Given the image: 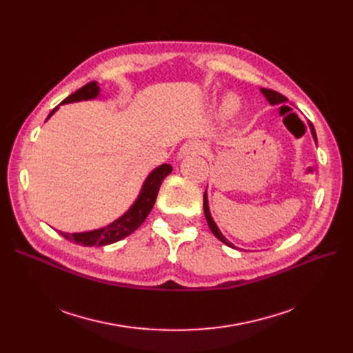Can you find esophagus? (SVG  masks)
Listing matches in <instances>:
<instances>
[{"instance_id":"esophagus-1","label":"esophagus","mask_w":353,"mask_h":353,"mask_svg":"<svg viewBox=\"0 0 353 353\" xmlns=\"http://www.w3.org/2000/svg\"><path fill=\"white\" fill-rule=\"evenodd\" d=\"M206 152H208V148H206L205 143L200 140H190L180 147L177 157L184 159V157L194 156V154H205Z\"/></svg>"}]
</instances>
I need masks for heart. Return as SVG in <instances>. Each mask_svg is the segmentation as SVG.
I'll list each match as a JSON object with an SVG mask.
<instances>
[{
	"mask_svg": "<svg viewBox=\"0 0 353 353\" xmlns=\"http://www.w3.org/2000/svg\"><path fill=\"white\" fill-rule=\"evenodd\" d=\"M239 107H240V103H239L237 97L233 96V94H229V96L225 97L223 104H221V113H223L228 117H230L234 113H237Z\"/></svg>",
	"mask_w": 353,
	"mask_h": 353,
	"instance_id": "obj_1",
	"label": "heart"
}]
</instances>
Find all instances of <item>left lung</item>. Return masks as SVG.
I'll list each match as a JSON object with an SVG mask.
<instances>
[{"label": "left lung", "mask_w": 353, "mask_h": 353, "mask_svg": "<svg viewBox=\"0 0 353 353\" xmlns=\"http://www.w3.org/2000/svg\"><path fill=\"white\" fill-rule=\"evenodd\" d=\"M262 94L265 96V99L269 101L270 105H277V104H282V103H286L288 99L282 94H279L277 91H273V90H269V88H261ZM309 128H310V133H312V137L313 140L316 141V132H314V127L313 124L309 121ZM203 209H205V216H206V220H208V225L212 230V233L220 240V242H223L225 245H228L229 248H236L233 243H230L229 240L223 236V233L220 232V229L217 228V225L214 223V220L212 217V213H210V209H209V200H208V192H205V194H203Z\"/></svg>", "instance_id": "8db88e82"}]
</instances>
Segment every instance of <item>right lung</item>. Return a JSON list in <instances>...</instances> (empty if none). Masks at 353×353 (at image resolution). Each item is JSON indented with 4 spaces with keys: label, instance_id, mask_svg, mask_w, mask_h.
<instances>
[{
    "label": "right lung",
    "instance_id": "add662e5",
    "mask_svg": "<svg viewBox=\"0 0 353 353\" xmlns=\"http://www.w3.org/2000/svg\"><path fill=\"white\" fill-rule=\"evenodd\" d=\"M99 96H100V87L97 81H91L84 87L79 88L76 92H72L71 96H68L64 101L60 103V105L68 104V103L94 100ZM57 110H59V105L52 108L47 120ZM172 170L173 167L167 163L156 167V169L145 177L136 201L130 206V209L123 216L114 220L113 223H110L105 228H101L97 230H90L83 233H65V232H59V233L67 240H70V242H74L81 246H105V245L119 242V240L127 237L128 234H132L143 225V221L145 220V217L154 206V201L157 199V193L163 180L172 173Z\"/></svg>",
    "mask_w": 353,
    "mask_h": 353
}]
</instances>
